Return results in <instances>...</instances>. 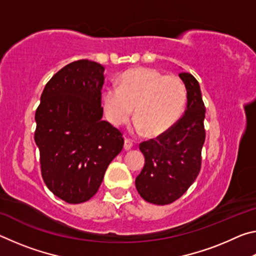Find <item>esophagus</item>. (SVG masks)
I'll return each mask as SVG.
<instances>
[{"instance_id":"1","label":"esophagus","mask_w":256,"mask_h":256,"mask_svg":"<svg viewBox=\"0 0 256 256\" xmlns=\"http://www.w3.org/2000/svg\"><path fill=\"white\" fill-rule=\"evenodd\" d=\"M133 146V142H132V140L131 138H125V140H124V149L125 150H130Z\"/></svg>"}]
</instances>
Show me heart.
<instances>
[{
	"label": "heart",
	"instance_id": "heart-1",
	"mask_svg": "<svg viewBox=\"0 0 256 256\" xmlns=\"http://www.w3.org/2000/svg\"><path fill=\"white\" fill-rule=\"evenodd\" d=\"M186 99L188 89L180 76L138 68L120 76L118 88L110 86L104 92L102 107L114 126L126 123L134 108L136 128L148 136H158L178 120Z\"/></svg>",
	"mask_w": 256,
	"mask_h": 256
}]
</instances>
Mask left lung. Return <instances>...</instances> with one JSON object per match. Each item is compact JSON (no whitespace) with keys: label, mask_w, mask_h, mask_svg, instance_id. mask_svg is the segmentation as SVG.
Segmentation results:
<instances>
[{"label":"left lung","mask_w":256,"mask_h":256,"mask_svg":"<svg viewBox=\"0 0 256 256\" xmlns=\"http://www.w3.org/2000/svg\"><path fill=\"white\" fill-rule=\"evenodd\" d=\"M180 78L188 89L184 115L157 138L140 144L144 170L136 178L141 198L154 204H170L188 190L201 170V151L206 140V107L200 84L190 73Z\"/></svg>","instance_id":"1"}]
</instances>
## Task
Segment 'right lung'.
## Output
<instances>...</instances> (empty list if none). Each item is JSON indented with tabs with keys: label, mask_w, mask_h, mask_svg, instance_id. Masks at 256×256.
Returning a JSON list of instances; mask_svg holds the SVG:
<instances>
[{
	"label": "right lung",
	"mask_w": 256,
	"mask_h": 256,
	"mask_svg": "<svg viewBox=\"0 0 256 256\" xmlns=\"http://www.w3.org/2000/svg\"><path fill=\"white\" fill-rule=\"evenodd\" d=\"M104 71L89 60L68 64L46 84L34 114L42 180L72 204L97 193L108 164L123 149L122 132L102 120Z\"/></svg>",
	"instance_id": "add662e5"
}]
</instances>
